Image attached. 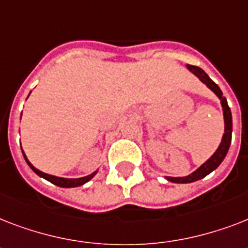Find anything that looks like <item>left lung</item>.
Listing matches in <instances>:
<instances>
[{"label": "left lung", "instance_id": "8db88e82", "mask_svg": "<svg viewBox=\"0 0 248 248\" xmlns=\"http://www.w3.org/2000/svg\"><path fill=\"white\" fill-rule=\"evenodd\" d=\"M189 71L192 72L193 75H196L198 78L207 86L208 89L214 91L216 93V96L219 97L220 101H221V107H223V114H224V124H225V128H224V135L223 139H221V143H220L219 148L216 149V152L210 157V158L203 163V165L198 167V169L192 172L188 176L184 177H170L166 176V179L171 183H177V184H186V183H193V181L201 180L203 179L204 176H207L208 173H211L214 170H216L220 166V163L223 162L225 155H227L228 151H229V147H231L232 143V112L231 108L228 107L227 99L223 96V93L217 85H216L214 81H212L210 77L207 76V73L201 69L200 67H196V65H186Z\"/></svg>", "mask_w": 248, "mask_h": 248}]
</instances>
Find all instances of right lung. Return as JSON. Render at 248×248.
<instances>
[{"label":"right lung","mask_w":248,"mask_h":248,"mask_svg":"<svg viewBox=\"0 0 248 248\" xmlns=\"http://www.w3.org/2000/svg\"><path fill=\"white\" fill-rule=\"evenodd\" d=\"M23 155H24L25 161H27V163H28V166L31 167V169L34 171V172L38 175V176L44 177V179H46L47 181H50V183H52V184L58 185V186H62V188H75V186H79V185H83L85 183H87L89 180H91L95 175H96L97 171H95V172L90 173V175H87V176H83V177H78V179H65V177H58V176H54V175H48V173H45L42 172V171H40V170H37L34 166L32 165V163L29 162L28 158H27V155H24V152H23Z\"/></svg>","instance_id":"1"}]
</instances>
